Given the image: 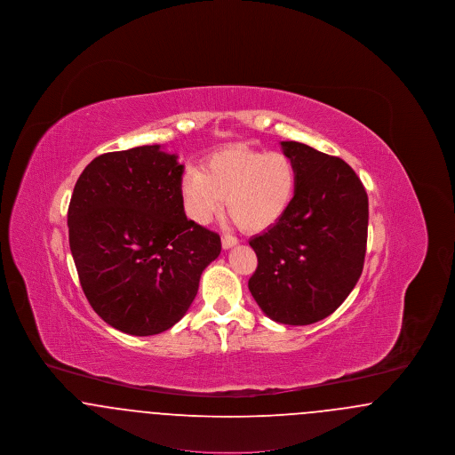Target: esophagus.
Returning a JSON list of instances; mask_svg holds the SVG:
<instances>
[{
	"mask_svg": "<svg viewBox=\"0 0 455 455\" xmlns=\"http://www.w3.org/2000/svg\"><path fill=\"white\" fill-rule=\"evenodd\" d=\"M237 238L232 237V235H223V237H221V245H223V249H230V247H234V245H237Z\"/></svg>",
	"mask_w": 455,
	"mask_h": 455,
	"instance_id": "esophagus-1",
	"label": "esophagus"
}]
</instances>
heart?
Returning <instances> with one entry per match:
<instances>
[{
    "mask_svg": "<svg viewBox=\"0 0 455 455\" xmlns=\"http://www.w3.org/2000/svg\"><path fill=\"white\" fill-rule=\"evenodd\" d=\"M201 169H188L179 182L184 212L196 223H208L227 197L240 228L262 232L286 215L297 195L299 171L286 153L230 147L212 153Z\"/></svg>",
    "mask_w": 455,
    "mask_h": 455,
    "instance_id": "b5f03b06",
    "label": "heart"
}]
</instances>
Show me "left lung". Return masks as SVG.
I'll return each instance as SVG.
<instances>
[{"label":"left lung","instance_id":"obj_1","mask_svg":"<svg viewBox=\"0 0 455 455\" xmlns=\"http://www.w3.org/2000/svg\"><path fill=\"white\" fill-rule=\"evenodd\" d=\"M299 171L286 215L249 243L258 269L249 290L280 324L331 315L355 288L367 252L368 196L345 160L299 141H282Z\"/></svg>","mask_w":455,"mask_h":455}]
</instances>
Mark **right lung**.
<instances>
[{"label": "right lung", "mask_w": 455, "mask_h": 455, "mask_svg": "<svg viewBox=\"0 0 455 455\" xmlns=\"http://www.w3.org/2000/svg\"><path fill=\"white\" fill-rule=\"evenodd\" d=\"M184 165L160 145L104 153L78 177L68 208L69 249L92 308L108 325L153 336L195 300L220 235L188 220Z\"/></svg>", "instance_id": "1"}]
</instances>
